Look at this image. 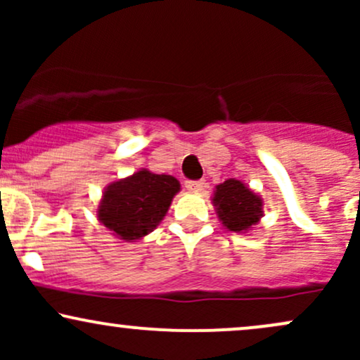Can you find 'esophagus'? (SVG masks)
I'll list each match as a JSON object with an SVG mask.
<instances>
[{
    "label": "esophagus",
    "mask_w": 360,
    "mask_h": 360,
    "mask_svg": "<svg viewBox=\"0 0 360 360\" xmlns=\"http://www.w3.org/2000/svg\"><path fill=\"white\" fill-rule=\"evenodd\" d=\"M184 188L188 189L189 193H200L201 189L205 188V183L203 181H186Z\"/></svg>",
    "instance_id": "34e87169"
}]
</instances>
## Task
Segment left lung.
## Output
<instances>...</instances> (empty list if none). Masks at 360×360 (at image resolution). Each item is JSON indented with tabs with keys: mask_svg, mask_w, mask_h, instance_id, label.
<instances>
[{
	"mask_svg": "<svg viewBox=\"0 0 360 360\" xmlns=\"http://www.w3.org/2000/svg\"><path fill=\"white\" fill-rule=\"evenodd\" d=\"M212 201L221 225L230 232L247 233L264 214L262 198L238 179H226L218 184Z\"/></svg>",
	"mask_w": 360,
	"mask_h": 360,
	"instance_id": "obj_1",
	"label": "left lung"
}]
</instances>
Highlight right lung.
I'll list each match as a JSON object with an SVG mask.
<instances>
[{"label":"right lung","instance_id":"obj_1","mask_svg":"<svg viewBox=\"0 0 360 360\" xmlns=\"http://www.w3.org/2000/svg\"><path fill=\"white\" fill-rule=\"evenodd\" d=\"M179 189L176 177L140 169L106 186L98 205V220L120 240H139L164 220Z\"/></svg>","mask_w":360,"mask_h":360}]
</instances>
